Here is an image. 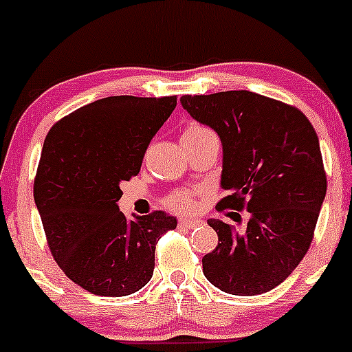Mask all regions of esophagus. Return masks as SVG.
<instances>
[{
    "label": "esophagus",
    "instance_id": "esophagus-1",
    "mask_svg": "<svg viewBox=\"0 0 352 352\" xmlns=\"http://www.w3.org/2000/svg\"><path fill=\"white\" fill-rule=\"evenodd\" d=\"M202 225V219L197 218H180L179 226H184V228H194V226Z\"/></svg>",
    "mask_w": 352,
    "mask_h": 352
}]
</instances>
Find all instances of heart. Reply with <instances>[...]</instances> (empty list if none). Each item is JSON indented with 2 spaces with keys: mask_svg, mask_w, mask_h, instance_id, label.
I'll return each instance as SVG.
<instances>
[{
  "mask_svg": "<svg viewBox=\"0 0 352 352\" xmlns=\"http://www.w3.org/2000/svg\"><path fill=\"white\" fill-rule=\"evenodd\" d=\"M206 131H208V129H204V127H202V126H197V124H190V126L187 127L186 131H184L182 138L197 136V134L206 133ZM190 204H192V194H190L189 190H177L175 194H172V196L168 197V206H170V208L179 209V211L190 208Z\"/></svg>",
  "mask_w": 352,
  "mask_h": 352,
  "instance_id": "1",
  "label": "heart"
}]
</instances>
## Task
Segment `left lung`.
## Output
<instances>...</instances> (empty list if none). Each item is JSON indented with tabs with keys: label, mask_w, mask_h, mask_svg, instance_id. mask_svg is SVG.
Returning <instances> with one entry per match:
<instances>
[{
	"label": "left lung",
	"mask_w": 352,
	"mask_h": 352,
	"mask_svg": "<svg viewBox=\"0 0 352 352\" xmlns=\"http://www.w3.org/2000/svg\"><path fill=\"white\" fill-rule=\"evenodd\" d=\"M182 107L221 140L218 208L245 209L242 230L209 219L218 247L202 258L212 286L255 296L281 285L314 240L327 192L320 144L301 110L247 90L184 95Z\"/></svg>",
	"instance_id": "8db88e82"
}]
</instances>
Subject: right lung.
<instances>
[{
	"mask_svg": "<svg viewBox=\"0 0 352 352\" xmlns=\"http://www.w3.org/2000/svg\"><path fill=\"white\" fill-rule=\"evenodd\" d=\"M177 97H107L56 122L34 184L49 248L63 272L98 296H127L153 276L156 242L177 226L163 211L120 212V184L138 175Z\"/></svg>",
	"mask_w": 352,
	"mask_h": 352,
	"instance_id": "obj_1",
	"label": "right lung"
}]
</instances>
